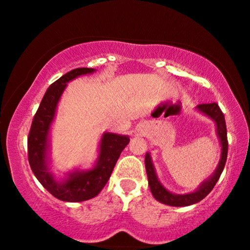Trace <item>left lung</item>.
<instances>
[{"label":"left lung","instance_id":"1","mask_svg":"<svg viewBox=\"0 0 250 250\" xmlns=\"http://www.w3.org/2000/svg\"><path fill=\"white\" fill-rule=\"evenodd\" d=\"M196 108L197 110L203 113L205 115L209 116L215 123H216V133L221 142V159L219 166H217L214 174L211 175L208 180H206L205 182L201 183L200 187L195 191H193V193L177 195L168 191L167 189L160 183V181L156 176V173H155L150 155H149V153L146 154L145 163L150 191L151 194H153V196L155 197V200L163 203V205L173 206V207H186V206H190L194 205V203L200 202L201 200L205 199V197L213 190L214 186L216 185V182L219 181L221 174H222L223 171V168H225L227 161V154H228V140H227V127L225 115H223V113L221 111L219 104L215 102L202 103V104L197 105Z\"/></svg>","mask_w":250,"mask_h":250}]
</instances>
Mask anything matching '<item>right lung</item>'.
<instances>
[{"instance_id":"right-lung-1","label":"right lung","mask_w":250,"mask_h":250,"mask_svg":"<svg viewBox=\"0 0 250 250\" xmlns=\"http://www.w3.org/2000/svg\"><path fill=\"white\" fill-rule=\"evenodd\" d=\"M93 68H76L49 85L31 123L28 136V160L31 170L40 183L56 199L65 202H81L95 197L108 182L117 160L129 143L127 135L104 133L100 143V154L93 168L75 170L57 181L48 168L49 130L67 83L76 77L91 74Z\"/></svg>"}]
</instances>
